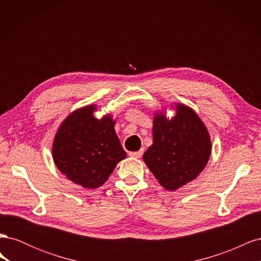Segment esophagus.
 Segmentation results:
<instances>
[{
	"label": "esophagus",
	"mask_w": 261,
	"mask_h": 261,
	"mask_svg": "<svg viewBox=\"0 0 261 261\" xmlns=\"http://www.w3.org/2000/svg\"><path fill=\"white\" fill-rule=\"evenodd\" d=\"M143 153H144L143 150H139V151H129L128 155H130L133 158H140L141 155H143Z\"/></svg>",
	"instance_id": "obj_1"
}]
</instances>
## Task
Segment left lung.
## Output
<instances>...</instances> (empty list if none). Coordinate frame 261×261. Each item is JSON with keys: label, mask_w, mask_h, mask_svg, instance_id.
<instances>
[{"label": "left lung", "mask_w": 261, "mask_h": 261, "mask_svg": "<svg viewBox=\"0 0 261 261\" xmlns=\"http://www.w3.org/2000/svg\"><path fill=\"white\" fill-rule=\"evenodd\" d=\"M176 114L168 118L163 112L153 117V144L143 159L160 185L176 191L198 176L211 153V140L194 110L175 106Z\"/></svg>", "instance_id": "left-lung-1"}]
</instances>
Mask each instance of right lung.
I'll return each instance as SVG.
<instances>
[{"instance_id": "right-lung-1", "label": "right lung", "mask_w": 261, "mask_h": 261, "mask_svg": "<svg viewBox=\"0 0 261 261\" xmlns=\"http://www.w3.org/2000/svg\"><path fill=\"white\" fill-rule=\"evenodd\" d=\"M96 106L70 113L58 129L52 155L57 168L68 179L84 188L103 185L116 164L126 158L114 130L111 115L93 116Z\"/></svg>"}]
</instances>
